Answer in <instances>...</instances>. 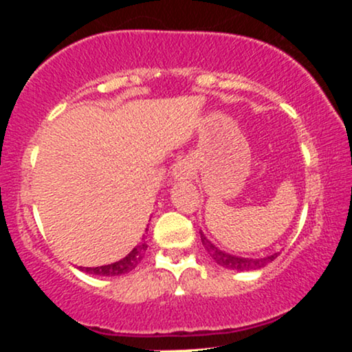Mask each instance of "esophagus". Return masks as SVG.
<instances>
[{"label":"esophagus","instance_id":"34e87169","mask_svg":"<svg viewBox=\"0 0 352 352\" xmlns=\"http://www.w3.org/2000/svg\"><path fill=\"white\" fill-rule=\"evenodd\" d=\"M175 177L177 179H188L190 177V167L187 164L180 162L175 168Z\"/></svg>","mask_w":352,"mask_h":352}]
</instances>
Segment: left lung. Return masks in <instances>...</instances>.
<instances>
[{
	"label": "left lung",
	"mask_w": 352,
	"mask_h": 352,
	"mask_svg": "<svg viewBox=\"0 0 352 352\" xmlns=\"http://www.w3.org/2000/svg\"><path fill=\"white\" fill-rule=\"evenodd\" d=\"M201 243H204L205 250H207L210 256L217 261L220 266H225L228 270H238V272H246V270H258V268H263L265 265H268L270 261H273L274 258L278 256L276 253L270 254L266 258H258V260H248V258H238L233 256V254H228L225 252H220L215 245H212L210 241L201 235Z\"/></svg>",
	"instance_id": "1"
}]
</instances>
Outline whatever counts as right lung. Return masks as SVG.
Here are the masks:
<instances>
[{
  "label": "right lung",
  "mask_w": 352,
  "mask_h": 352,
  "mask_svg": "<svg viewBox=\"0 0 352 352\" xmlns=\"http://www.w3.org/2000/svg\"><path fill=\"white\" fill-rule=\"evenodd\" d=\"M145 250H147V241H145L144 238L142 243L137 245L135 248L127 254V256L122 258V260L116 261V263L112 265L96 266V268H82V266H80V270L91 274H98V276H119V274L132 272V270L140 263V260H142L145 254Z\"/></svg>",
  "instance_id": "1"
}]
</instances>
